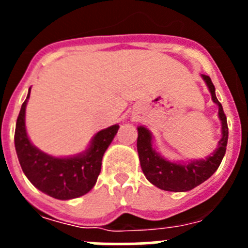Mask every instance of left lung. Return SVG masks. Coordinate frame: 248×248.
Masks as SVG:
<instances>
[{"label": "left lung", "mask_w": 248, "mask_h": 248, "mask_svg": "<svg viewBox=\"0 0 248 248\" xmlns=\"http://www.w3.org/2000/svg\"><path fill=\"white\" fill-rule=\"evenodd\" d=\"M202 78L211 93L212 100L218 107V118L221 120V133H222L217 149L211 155H209L206 159L194 160L187 164L169 161L153 148V137L150 131L144 126H138L137 146L141 170L153 185L165 191H189L202 184L217 170L226 153L227 139H229L226 115L223 113L222 105L216 98L215 85L212 84L211 78L205 74H202Z\"/></svg>", "instance_id": "1"}]
</instances>
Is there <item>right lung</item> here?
<instances>
[{"mask_svg":"<svg viewBox=\"0 0 248 248\" xmlns=\"http://www.w3.org/2000/svg\"><path fill=\"white\" fill-rule=\"evenodd\" d=\"M19 110L15 131V146L21 168L28 180L45 194L58 200L79 198L93 189L100 174L102 159L119 125H111L98 131L84 153L76 156L54 157L37 149L27 137L25 124L26 105Z\"/></svg>","mask_w":248,"mask_h":248,"instance_id":"obj_1","label":"right lung"}]
</instances>
